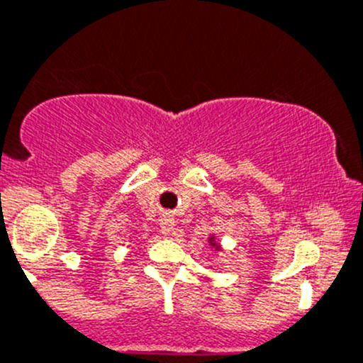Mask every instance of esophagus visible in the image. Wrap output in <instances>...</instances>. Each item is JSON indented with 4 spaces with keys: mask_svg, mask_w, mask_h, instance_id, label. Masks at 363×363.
<instances>
[{
    "mask_svg": "<svg viewBox=\"0 0 363 363\" xmlns=\"http://www.w3.org/2000/svg\"><path fill=\"white\" fill-rule=\"evenodd\" d=\"M161 233L164 236H174L177 234V229H174V220L172 216H164L163 220H161Z\"/></svg>",
    "mask_w": 363,
    "mask_h": 363,
    "instance_id": "1",
    "label": "esophagus"
}]
</instances>
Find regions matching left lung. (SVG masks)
Instances as JSON below:
<instances>
[{
	"instance_id": "left-lung-1",
	"label": "left lung",
	"mask_w": 363,
	"mask_h": 363,
	"mask_svg": "<svg viewBox=\"0 0 363 363\" xmlns=\"http://www.w3.org/2000/svg\"><path fill=\"white\" fill-rule=\"evenodd\" d=\"M208 241H211V245H212V246H214V248H216V250H219V245H217V242L214 241V238H211V240H208Z\"/></svg>"
}]
</instances>
